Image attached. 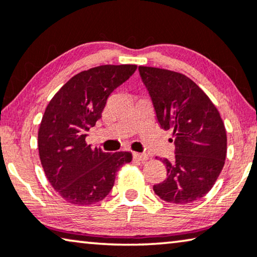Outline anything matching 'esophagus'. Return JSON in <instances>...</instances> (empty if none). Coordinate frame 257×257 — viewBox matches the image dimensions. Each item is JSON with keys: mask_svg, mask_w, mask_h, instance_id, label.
I'll use <instances>...</instances> for the list:
<instances>
[{"mask_svg": "<svg viewBox=\"0 0 257 257\" xmlns=\"http://www.w3.org/2000/svg\"><path fill=\"white\" fill-rule=\"evenodd\" d=\"M133 157L134 160L136 161H141V162H144L148 160V155L147 154H139V153H134L133 154Z\"/></svg>", "mask_w": 257, "mask_h": 257, "instance_id": "34e87169", "label": "esophagus"}]
</instances>
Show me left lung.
Returning a JSON list of instances; mask_svg holds the SVG:
<instances>
[{"label": "left lung", "mask_w": 257, "mask_h": 257, "mask_svg": "<svg viewBox=\"0 0 257 257\" xmlns=\"http://www.w3.org/2000/svg\"><path fill=\"white\" fill-rule=\"evenodd\" d=\"M161 127L173 130L175 161L154 185L162 200L185 205L208 193L221 172L227 135L218 109L196 82L178 72L139 66Z\"/></svg>", "instance_id": "obj_1"}]
</instances>
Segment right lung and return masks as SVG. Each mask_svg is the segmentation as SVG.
I'll return each instance as SVG.
<instances>
[{
    "label": "right lung",
    "instance_id": "1",
    "mask_svg": "<svg viewBox=\"0 0 257 257\" xmlns=\"http://www.w3.org/2000/svg\"><path fill=\"white\" fill-rule=\"evenodd\" d=\"M136 65H102L72 77L46 107L38 150L46 178L67 202L87 206L104 199L118 169L132 162L128 151L109 154L86 143L108 96L127 81Z\"/></svg>",
    "mask_w": 257,
    "mask_h": 257
}]
</instances>
